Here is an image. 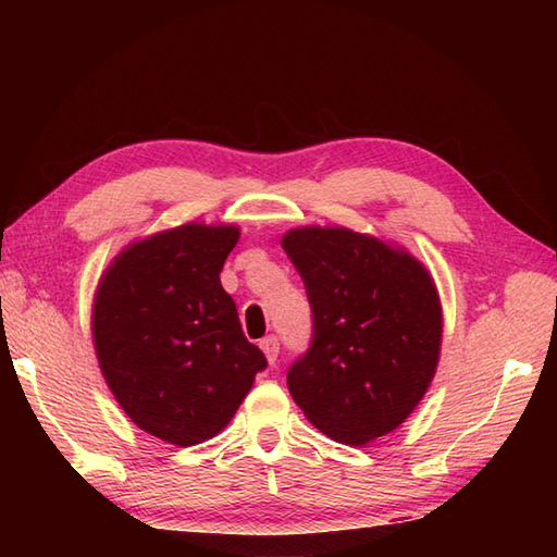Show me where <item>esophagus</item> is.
<instances>
[{
    "mask_svg": "<svg viewBox=\"0 0 557 557\" xmlns=\"http://www.w3.org/2000/svg\"><path fill=\"white\" fill-rule=\"evenodd\" d=\"M260 349H263L265 359L270 363H275L277 361V354H280V339L275 335H268V337L260 339Z\"/></svg>",
    "mask_w": 557,
    "mask_h": 557,
    "instance_id": "34e87169",
    "label": "esophagus"
}]
</instances>
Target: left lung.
Masks as SVG:
<instances>
[{
	"mask_svg": "<svg viewBox=\"0 0 557 557\" xmlns=\"http://www.w3.org/2000/svg\"><path fill=\"white\" fill-rule=\"evenodd\" d=\"M311 304V345L287 371L294 401L327 437L366 445L405 421L429 389L443 311L405 251L342 227L282 239Z\"/></svg>",
	"mask_w": 557,
	"mask_h": 557,
	"instance_id": "1",
	"label": "left lung"
}]
</instances>
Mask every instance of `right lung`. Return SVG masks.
I'll use <instances>...</instances> for the list:
<instances>
[{"instance_id": "obj_1", "label": "right lung", "mask_w": 557, "mask_h": 557, "mask_svg": "<svg viewBox=\"0 0 557 557\" xmlns=\"http://www.w3.org/2000/svg\"><path fill=\"white\" fill-rule=\"evenodd\" d=\"M236 227L184 224L128 246L98 287L92 337L104 381L138 429L188 447L230 423L265 371L220 272Z\"/></svg>"}]
</instances>
